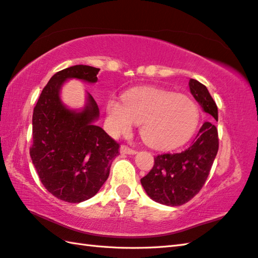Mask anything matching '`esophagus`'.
I'll return each instance as SVG.
<instances>
[{
	"instance_id": "obj_1",
	"label": "esophagus",
	"mask_w": 258,
	"mask_h": 258,
	"mask_svg": "<svg viewBox=\"0 0 258 258\" xmlns=\"http://www.w3.org/2000/svg\"><path fill=\"white\" fill-rule=\"evenodd\" d=\"M119 152L123 153V154H132V155L136 154V151H135V150L130 149L128 146H126V145H122V146H120V148H119Z\"/></svg>"
}]
</instances>
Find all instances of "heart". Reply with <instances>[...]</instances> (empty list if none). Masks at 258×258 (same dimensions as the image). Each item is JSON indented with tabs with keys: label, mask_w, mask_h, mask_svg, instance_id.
I'll return each mask as SVG.
<instances>
[{
	"label": "heart",
	"mask_w": 258,
	"mask_h": 258,
	"mask_svg": "<svg viewBox=\"0 0 258 258\" xmlns=\"http://www.w3.org/2000/svg\"><path fill=\"white\" fill-rule=\"evenodd\" d=\"M199 108L192 99L158 88H138L110 98L107 126L113 135L128 133L140 124L141 138L156 150H170L186 142L199 122Z\"/></svg>",
	"instance_id": "heart-1"
}]
</instances>
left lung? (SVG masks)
Listing matches in <instances>:
<instances>
[{"mask_svg":"<svg viewBox=\"0 0 258 258\" xmlns=\"http://www.w3.org/2000/svg\"><path fill=\"white\" fill-rule=\"evenodd\" d=\"M189 88L204 112L218 119V108L206 86L190 79ZM218 148L217 127L205 122L188 149L155 156L152 170L141 179L146 195L165 206L176 207L188 203L205 184Z\"/></svg>","mask_w":258,"mask_h":258,"instance_id":"1","label":"left lung"}]
</instances>
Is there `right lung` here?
Listing matches in <instances>:
<instances>
[{"instance_id":"right-lung-1","label":"right lung","mask_w":258,"mask_h":258,"mask_svg":"<svg viewBox=\"0 0 258 258\" xmlns=\"http://www.w3.org/2000/svg\"><path fill=\"white\" fill-rule=\"evenodd\" d=\"M98 68L77 64L54 74L33 109L30 156L44 188L66 203L79 204L98 192L119 145L96 125L99 108L86 92L84 107L69 108L60 97L69 79L97 82Z\"/></svg>"}]
</instances>
